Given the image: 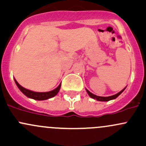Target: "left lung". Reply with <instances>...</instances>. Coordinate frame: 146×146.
<instances>
[{"label":"left lung","mask_w":146,"mask_h":146,"mask_svg":"<svg viewBox=\"0 0 146 146\" xmlns=\"http://www.w3.org/2000/svg\"><path fill=\"white\" fill-rule=\"evenodd\" d=\"M125 88H126V87H125ZM125 88H124L123 90H122V91H120L119 92L116 94L113 95V96H106V97H104V96H96V95L90 92L88 90H87V89H86V91H87V92L89 94V96H90L91 98H92V99H96V100L99 101H108L110 100H113V99H116V98H117V96H119V95H120L122 93V92H123L124 90H125Z\"/></svg>","instance_id":"1"}]
</instances>
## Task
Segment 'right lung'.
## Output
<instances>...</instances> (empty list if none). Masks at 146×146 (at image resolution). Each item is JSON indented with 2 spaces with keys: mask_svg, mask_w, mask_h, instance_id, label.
I'll return each instance as SVG.
<instances>
[{
  "mask_svg": "<svg viewBox=\"0 0 146 146\" xmlns=\"http://www.w3.org/2000/svg\"><path fill=\"white\" fill-rule=\"evenodd\" d=\"M15 82L16 83L17 86L18 87V88L20 90V91L24 94V95L27 96V97L31 98V99H35V100H38V101H42V100H46V99H48L50 98L54 97V96H56L57 94V93L59 92V90L61 88V84L56 87L54 90H52L50 92H36L31 91V90H27L25 89L24 87H23L22 86H21L19 83L17 82V81L15 79Z\"/></svg>",
  "mask_w": 146,
  "mask_h": 146,
  "instance_id": "obj_1",
  "label": "right lung"
}]
</instances>
